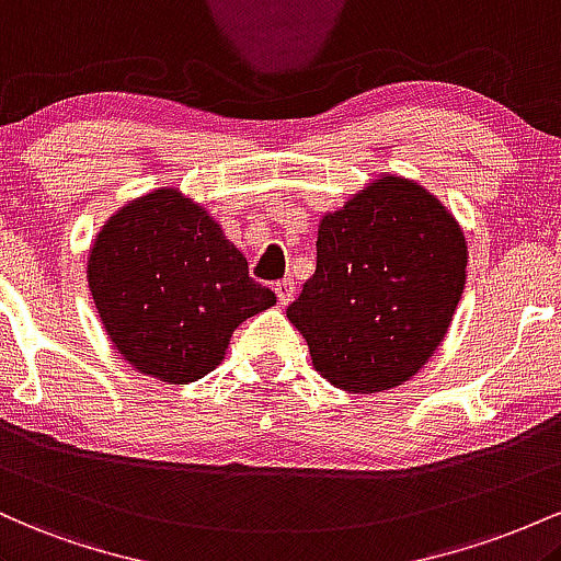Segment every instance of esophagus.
<instances>
[{"instance_id": "34e87169", "label": "esophagus", "mask_w": 561, "mask_h": 561, "mask_svg": "<svg viewBox=\"0 0 561 561\" xmlns=\"http://www.w3.org/2000/svg\"><path fill=\"white\" fill-rule=\"evenodd\" d=\"M275 294H278V301H280V305L286 307V305H291L294 294H297V286H294V280H291V278L278 280V283H275Z\"/></svg>"}]
</instances>
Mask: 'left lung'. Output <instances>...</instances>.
Returning a JSON list of instances; mask_svg holds the SVG:
<instances>
[{"label": "left lung", "instance_id": "obj_1", "mask_svg": "<svg viewBox=\"0 0 561 561\" xmlns=\"http://www.w3.org/2000/svg\"><path fill=\"white\" fill-rule=\"evenodd\" d=\"M318 264L286 318L314 370L352 394L394 389L443 344L467 283V238L416 180L381 174L323 214Z\"/></svg>", "mask_w": 561, "mask_h": 561}]
</instances>
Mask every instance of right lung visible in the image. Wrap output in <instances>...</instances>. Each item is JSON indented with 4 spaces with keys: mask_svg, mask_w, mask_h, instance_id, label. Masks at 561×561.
<instances>
[{
    "mask_svg": "<svg viewBox=\"0 0 561 561\" xmlns=\"http://www.w3.org/2000/svg\"><path fill=\"white\" fill-rule=\"evenodd\" d=\"M87 280L118 355L167 383L204 379L222 363L232 331L275 305L222 225L180 187L111 214L90 247Z\"/></svg>",
    "mask_w": 561,
    "mask_h": 561,
    "instance_id": "obj_1",
    "label": "right lung"
}]
</instances>
